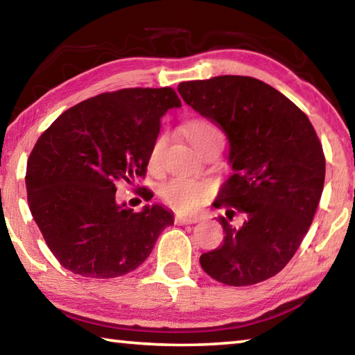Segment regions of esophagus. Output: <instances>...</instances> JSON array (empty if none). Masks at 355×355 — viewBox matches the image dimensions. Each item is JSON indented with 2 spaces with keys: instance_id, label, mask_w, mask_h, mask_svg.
<instances>
[{
  "instance_id": "1",
  "label": "esophagus",
  "mask_w": 355,
  "mask_h": 355,
  "mask_svg": "<svg viewBox=\"0 0 355 355\" xmlns=\"http://www.w3.org/2000/svg\"><path fill=\"white\" fill-rule=\"evenodd\" d=\"M202 219L199 214H191V216H177V220L182 222V224H196Z\"/></svg>"
}]
</instances>
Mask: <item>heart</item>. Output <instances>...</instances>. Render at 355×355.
I'll return each instance as SVG.
<instances>
[{"mask_svg":"<svg viewBox=\"0 0 355 355\" xmlns=\"http://www.w3.org/2000/svg\"><path fill=\"white\" fill-rule=\"evenodd\" d=\"M214 136H222L220 131L214 127L213 123L207 122V120H197L191 125L189 128V141L194 148H197L208 139H211ZM164 147V137L161 136L156 139L155 146L152 148V155L150 159L156 163L159 159L161 153H163ZM161 197H163L166 203H169L171 207L180 209V211H189L199 207L202 200L205 199L208 194V184L205 182H197L192 178L178 177L171 180L169 183H166L159 191Z\"/></svg>","mask_w":355,"mask_h":355,"instance_id":"1","label":"heart"}]
</instances>
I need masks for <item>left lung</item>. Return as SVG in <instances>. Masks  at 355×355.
I'll use <instances>...</instances> for the list:
<instances>
[{"label": "left lung", "mask_w": 355, "mask_h": 355, "mask_svg": "<svg viewBox=\"0 0 355 355\" xmlns=\"http://www.w3.org/2000/svg\"><path fill=\"white\" fill-rule=\"evenodd\" d=\"M177 91L228 139L232 175L213 203L225 209V236L200 255L202 269L233 286L272 277L296 254L322 194L326 159L313 125L277 89L250 76L186 81Z\"/></svg>", "instance_id": "1"}]
</instances>
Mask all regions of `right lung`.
<instances>
[{
  "mask_svg": "<svg viewBox=\"0 0 355 355\" xmlns=\"http://www.w3.org/2000/svg\"><path fill=\"white\" fill-rule=\"evenodd\" d=\"M182 101L171 87L122 89L81 101L39 137L26 167L31 214L65 269L120 277L147 260L173 213L117 203L116 183L147 171L161 117Z\"/></svg>",
  "mask_w": 355,
  "mask_h": 355,
  "instance_id": "1",
  "label": "right lung"
}]
</instances>
